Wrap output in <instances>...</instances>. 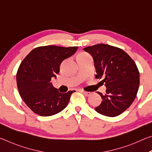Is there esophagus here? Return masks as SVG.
Here are the masks:
<instances>
[{
    "label": "esophagus",
    "mask_w": 152,
    "mask_h": 152,
    "mask_svg": "<svg viewBox=\"0 0 152 152\" xmlns=\"http://www.w3.org/2000/svg\"><path fill=\"white\" fill-rule=\"evenodd\" d=\"M82 93H83V94H84L86 96H91V92H86V91H82Z\"/></svg>",
    "instance_id": "1"
}]
</instances>
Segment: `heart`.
<instances>
[{
  "label": "heart",
  "instance_id": "heart-1",
  "mask_svg": "<svg viewBox=\"0 0 152 152\" xmlns=\"http://www.w3.org/2000/svg\"><path fill=\"white\" fill-rule=\"evenodd\" d=\"M87 53H80V54L78 55V57H79V56H85V55H86Z\"/></svg>",
  "mask_w": 152,
  "mask_h": 152
}]
</instances>
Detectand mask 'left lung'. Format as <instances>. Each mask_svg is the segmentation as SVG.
<instances>
[{
	"label": "left lung",
	"mask_w": 152,
	"mask_h": 152,
	"mask_svg": "<svg viewBox=\"0 0 152 152\" xmlns=\"http://www.w3.org/2000/svg\"><path fill=\"white\" fill-rule=\"evenodd\" d=\"M93 58L96 78H102L104 95L96 111L107 117H116L134 101L140 86V72L135 61L125 51L114 46L97 44L84 48Z\"/></svg>",
	"instance_id": "left-lung-1"
}]
</instances>
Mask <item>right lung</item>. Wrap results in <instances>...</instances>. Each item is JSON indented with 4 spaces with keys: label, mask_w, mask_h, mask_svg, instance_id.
Segmentation results:
<instances>
[{
    "label": "right lung",
    "mask_w": 152,
    "mask_h": 152,
    "mask_svg": "<svg viewBox=\"0 0 152 152\" xmlns=\"http://www.w3.org/2000/svg\"><path fill=\"white\" fill-rule=\"evenodd\" d=\"M78 47L56 45L38 47L31 51L17 73L20 96L31 110L43 117L51 116L65 109L74 91L61 93L51 84L62 61L74 55Z\"/></svg>",
    "instance_id": "right-lung-1"
}]
</instances>
